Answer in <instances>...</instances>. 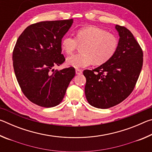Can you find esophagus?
<instances>
[{"label":"esophagus","instance_id":"esophagus-1","mask_svg":"<svg viewBox=\"0 0 152 152\" xmlns=\"http://www.w3.org/2000/svg\"><path fill=\"white\" fill-rule=\"evenodd\" d=\"M82 73V70L80 69H76V74H81Z\"/></svg>","mask_w":152,"mask_h":152}]
</instances>
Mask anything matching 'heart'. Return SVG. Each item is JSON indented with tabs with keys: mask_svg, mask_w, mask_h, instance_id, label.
Here are the masks:
<instances>
[{
	"mask_svg": "<svg viewBox=\"0 0 152 152\" xmlns=\"http://www.w3.org/2000/svg\"><path fill=\"white\" fill-rule=\"evenodd\" d=\"M82 53L67 58L66 62L74 68H85L94 62L98 65L110 60L117 50L118 40L115 35L96 26L86 27L77 31L76 38L67 34L61 41V48L70 54L78 48Z\"/></svg>",
	"mask_w": 152,
	"mask_h": 152,
	"instance_id": "obj_1",
	"label": "heart"
}]
</instances>
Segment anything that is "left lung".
Segmentation results:
<instances>
[{"mask_svg": "<svg viewBox=\"0 0 152 152\" xmlns=\"http://www.w3.org/2000/svg\"><path fill=\"white\" fill-rule=\"evenodd\" d=\"M115 29L120 37L113 57L94 70L83 72L87 101L99 109L114 107L129 96L143 66V51L132 32L118 25Z\"/></svg>", "mask_w": 152, "mask_h": 152, "instance_id": "1", "label": "left lung"}]
</instances>
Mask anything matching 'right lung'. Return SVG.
<instances>
[{"instance_id": "1", "label": "right lung", "mask_w": 152, "mask_h": 152, "mask_svg": "<svg viewBox=\"0 0 152 152\" xmlns=\"http://www.w3.org/2000/svg\"><path fill=\"white\" fill-rule=\"evenodd\" d=\"M73 19L42 21L28 26L18 38L12 61L18 83L31 102L53 107L62 101L74 76L73 67L54 70L65 61L61 41Z\"/></svg>"}]
</instances>
